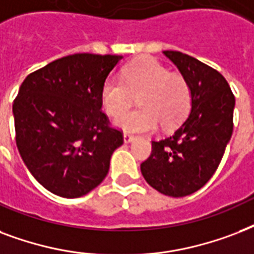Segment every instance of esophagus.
<instances>
[{"label": "esophagus", "mask_w": 254, "mask_h": 254, "mask_svg": "<svg viewBox=\"0 0 254 254\" xmlns=\"http://www.w3.org/2000/svg\"><path fill=\"white\" fill-rule=\"evenodd\" d=\"M123 139H125V143H129V141H132L133 139H135V136L128 132H125V135H123Z\"/></svg>", "instance_id": "obj_1"}]
</instances>
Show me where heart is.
I'll use <instances>...</instances> for the list:
<instances>
[{
  "mask_svg": "<svg viewBox=\"0 0 254 254\" xmlns=\"http://www.w3.org/2000/svg\"><path fill=\"white\" fill-rule=\"evenodd\" d=\"M133 111L117 119V126L129 132L174 128L184 122L192 107V88L186 76L171 72L155 60H140L128 64L122 78L109 76L103 83L100 99L110 117H119L132 106Z\"/></svg>",
  "mask_w": 254,
  "mask_h": 254,
  "instance_id": "b5f03b06",
  "label": "heart"
}]
</instances>
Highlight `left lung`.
<instances>
[{
  "instance_id": "left-lung-1",
  "label": "left lung",
  "mask_w": 254,
  "mask_h": 254,
  "mask_svg": "<svg viewBox=\"0 0 254 254\" xmlns=\"http://www.w3.org/2000/svg\"><path fill=\"white\" fill-rule=\"evenodd\" d=\"M192 88V109L172 135L152 140L141 175L160 193L183 197L198 190L217 170L233 132L235 95L217 70L180 52L167 50Z\"/></svg>"
}]
</instances>
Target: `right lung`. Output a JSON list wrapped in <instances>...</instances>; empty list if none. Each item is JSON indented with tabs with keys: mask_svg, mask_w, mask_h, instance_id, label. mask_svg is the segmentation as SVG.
Masks as SVG:
<instances>
[{
	"mask_svg": "<svg viewBox=\"0 0 254 254\" xmlns=\"http://www.w3.org/2000/svg\"><path fill=\"white\" fill-rule=\"evenodd\" d=\"M122 57L78 53L30 72L13 103L15 143L31 175L62 197L88 193L109 174L123 131L102 111L100 92Z\"/></svg>",
	"mask_w": 254,
	"mask_h": 254,
	"instance_id": "obj_1",
	"label": "right lung"
}]
</instances>
